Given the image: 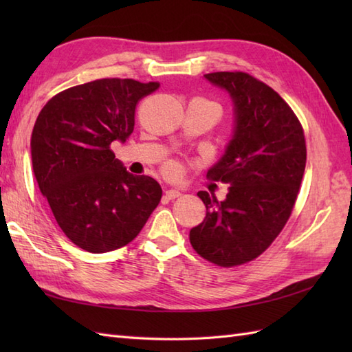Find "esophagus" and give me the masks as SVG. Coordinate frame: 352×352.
Segmentation results:
<instances>
[{"label":"esophagus","instance_id":"34e87169","mask_svg":"<svg viewBox=\"0 0 352 352\" xmlns=\"http://www.w3.org/2000/svg\"><path fill=\"white\" fill-rule=\"evenodd\" d=\"M164 195H166L168 199H175L178 197H182V192L177 189H168V190H164Z\"/></svg>","mask_w":352,"mask_h":352}]
</instances>
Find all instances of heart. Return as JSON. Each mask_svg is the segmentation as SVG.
Masks as SVG:
<instances>
[{"label": "heart", "mask_w": 352, "mask_h": 352, "mask_svg": "<svg viewBox=\"0 0 352 352\" xmlns=\"http://www.w3.org/2000/svg\"><path fill=\"white\" fill-rule=\"evenodd\" d=\"M164 174L169 175V177H178L182 174V166L180 163L175 162V160H170L166 164H164Z\"/></svg>", "instance_id": "heart-1"}]
</instances>
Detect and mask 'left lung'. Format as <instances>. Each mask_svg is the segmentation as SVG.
Here are the masks:
<instances>
[{"mask_svg": "<svg viewBox=\"0 0 352 352\" xmlns=\"http://www.w3.org/2000/svg\"><path fill=\"white\" fill-rule=\"evenodd\" d=\"M204 77L233 98L236 129L226 154L207 172V180L230 184L227 198L198 192L207 213L189 239L207 261L233 267L263 254L286 226L307 148L300 119L263 81L241 71Z\"/></svg>", "mask_w": 352, "mask_h": 352, "instance_id": "left-lung-1", "label": "left lung"}]
</instances>
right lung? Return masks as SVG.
I'll use <instances>...</instances> for the list:
<instances>
[{
	"label": "right lung",
	"mask_w": 352,
	"mask_h": 352,
	"mask_svg": "<svg viewBox=\"0 0 352 352\" xmlns=\"http://www.w3.org/2000/svg\"><path fill=\"white\" fill-rule=\"evenodd\" d=\"M159 86L133 78L94 80L52 96L36 119L34 177L58 227L81 250L122 248L160 203V184L130 174L110 148L133 133L136 106Z\"/></svg>",
	"instance_id": "add662e5"
}]
</instances>
